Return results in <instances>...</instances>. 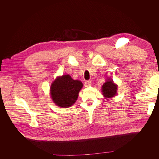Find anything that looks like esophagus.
Returning <instances> with one entry per match:
<instances>
[{"mask_svg": "<svg viewBox=\"0 0 159 159\" xmlns=\"http://www.w3.org/2000/svg\"><path fill=\"white\" fill-rule=\"evenodd\" d=\"M91 80H88V81H86L85 82V87H89V86H90V85H91Z\"/></svg>", "mask_w": 159, "mask_h": 159, "instance_id": "esophagus-1", "label": "esophagus"}]
</instances>
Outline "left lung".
I'll use <instances>...</instances> for the list:
<instances>
[{
  "instance_id": "obj_1",
  "label": "left lung",
  "mask_w": 159,
  "mask_h": 159,
  "mask_svg": "<svg viewBox=\"0 0 159 159\" xmlns=\"http://www.w3.org/2000/svg\"><path fill=\"white\" fill-rule=\"evenodd\" d=\"M117 85L115 84L111 79H107L102 86V93L106 99H109L115 97L117 93Z\"/></svg>"
}]
</instances>
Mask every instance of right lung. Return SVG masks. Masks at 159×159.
I'll use <instances>...</instances> for the list:
<instances>
[{"label":"right lung","instance_id":"1","mask_svg":"<svg viewBox=\"0 0 159 159\" xmlns=\"http://www.w3.org/2000/svg\"><path fill=\"white\" fill-rule=\"evenodd\" d=\"M83 87L80 80H73L70 75L58 76L50 87V96L58 107H69L75 103Z\"/></svg>","mask_w":159,"mask_h":159}]
</instances>
